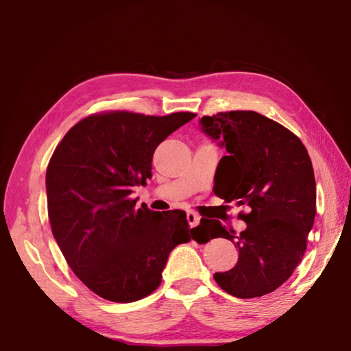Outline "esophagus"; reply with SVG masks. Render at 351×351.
Masks as SVG:
<instances>
[{"label":"esophagus","mask_w":351,"mask_h":351,"mask_svg":"<svg viewBox=\"0 0 351 351\" xmlns=\"http://www.w3.org/2000/svg\"><path fill=\"white\" fill-rule=\"evenodd\" d=\"M187 221L190 226H197L199 222H201V216L196 215L195 211H187Z\"/></svg>","instance_id":"34e87169"}]
</instances>
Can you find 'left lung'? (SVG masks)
Listing matches in <instances>:
<instances>
[{"instance_id": "obj_1", "label": "left lung", "mask_w": 351, "mask_h": 351, "mask_svg": "<svg viewBox=\"0 0 351 351\" xmlns=\"http://www.w3.org/2000/svg\"><path fill=\"white\" fill-rule=\"evenodd\" d=\"M199 125L226 150L215 193L251 208L242 216L246 228L240 234L215 221L213 237L228 239L239 248V262L216 272V283L237 298L271 293L292 276L313 226L317 184L311 156L297 135L254 111L207 115ZM204 225L205 219L197 228Z\"/></svg>"}]
</instances>
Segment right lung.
I'll return each instance as SVG.
<instances>
[{
	"label": "right lung",
	"instance_id": "right-lung-1",
	"mask_svg": "<svg viewBox=\"0 0 351 351\" xmlns=\"http://www.w3.org/2000/svg\"><path fill=\"white\" fill-rule=\"evenodd\" d=\"M134 112L89 115L68 130L47 167L53 237L82 283L114 303H132L161 283L169 254L195 239L185 211L135 208V185L152 176L158 144L193 119Z\"/></svg>",
	"mask_w": 351,
	"mask_h": 351
}]
</instances>
